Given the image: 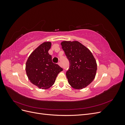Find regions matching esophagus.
Wrapping results in <instances>:
<instances>
[{"instance_id":"1","label":"esophagus","mask_w":125,"mask_h":125,"mask_svg":"<svg viewBox=\"0 0 125 125\" xmlns=\"http://www.w3.org/2000/svg\"><path fill=\"white\" fill-rule=\"evenodd\" d=\"M58 65L60 66V67H62V63H61V62H59L58 63Z\"/></svg>"}]
</instances>
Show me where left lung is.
Instances as JSON below:
<instances>
[{"label": "left lung", "instance_id": "obj_1", "mask_svg": "<svg viewBox=\"0 0 125 125\" xmlns=\"http://www.w3.org/2000/svg\"><path fill=\"white\" fill-rule=\"evenodd\" d=\"M62 48L69 62L66 76L69 84L75 89H82L95 78L97 64L92 52L78 41H63Z\"/></svg>", "mask_w": 125, "mask_h": 125}]
</instances>
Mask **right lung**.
Listing matches in <instances>:
<instances>
[{
  "mask_svg": "<svg viewBox=\"0 0 125 125\" xmlns=\"http://www.w3.org/2000/svg\"><path fill=\"white\" fill-rule=\"evenodd\" d=\"M51 43L41 44L30 55L26 62L25 70L30 82L40 89L50 88L54 84L58 74L63 69L52 62L48 51Z\"/></svg>",
  "mask_w": 125,
  "mask_h": 125,
  "instance_id": "obj_1",
  "label": "right lung"
}]
</instances>
